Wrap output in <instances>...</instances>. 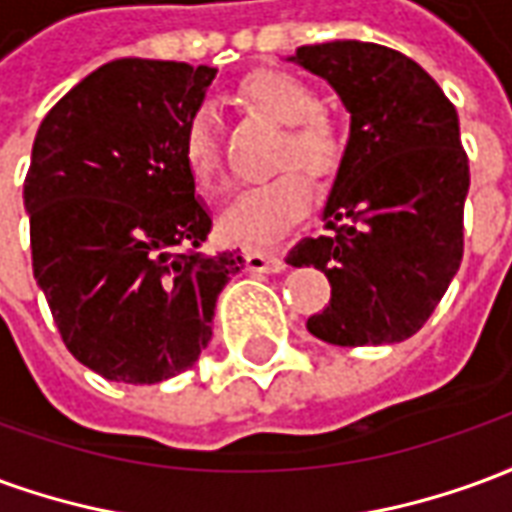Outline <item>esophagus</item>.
Segmentation results:
<instances>
[{
  "label": "esophagus",
  "instance_id": "34e87169",
  "mask_svg": "<svg viewBox=\"0 0 512 512\" xmlns=\"http://www.w3.org/2000/svg\"><path fill=\"white\" fill-rule=\"evenodd\" d=\"M244 257L246 268H249L252 274H279V271H285V260L277 255H266V252L249 249Z\"/></svg>",
  "mask_w": 512,
  "mask_h": 512
}]
</instances>
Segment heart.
I'll return each instance as SVG.
<instances>
[{
	"label": "heart",
	"instance_id": "heart-1",
	"mask_svg": "<svg viewBox=\"0 0 512 512\" xmlns=\"http://www.w3.org/2000/svg\"><path fill=\"white\" fill-rule=\"evenodd\" d=\"M241 98L257 112L288 126L277 153L274 178L238 191L219 219V230L238 246H268L307 213L312 186H326L340 172L345 147L337 128L318 115L321 101L312 87L285 71H255L241 82ZM183 164L200 189L211 191L222 178V153L211 109H197L183 131ZM304 168L303 173L298 169Z\"/></svg>",
	"mask_w": 512,
	"mask_h": 512
}]
</instances>
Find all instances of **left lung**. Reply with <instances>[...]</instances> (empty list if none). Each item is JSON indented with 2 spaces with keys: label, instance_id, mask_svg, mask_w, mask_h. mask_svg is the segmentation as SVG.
<instances>
[{
  "label": "left lung",
  "instance_id": "obj_1",
  "mask_svg": "<svg viewBox=\"0 0 512 512\" xmlns=\"http://www.w3.org/2000/svg\"><path fill=\"white\" fill-rule=\"evenodd\" d=\"M290 60L332 84L351 112L323 208L329 233L288 252L290 266H315L332 285L307 329L345 348L403 343L461 268L469 158L458 112L417 62L378 43L301 46Z\"/></svg>",
  "mask_w": 512,
  "mask_h": 512
}]
</instances>
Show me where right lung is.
Wrapping results in <instances>:
<instances>
[{"label": "right lung", "mask_w": 512, "mask_h": 512, "mask_svg": "<svg viewBox=\"0 0 512 512\" xmlns=\"http://www.w3.org/2000/svg\"><path fill=\"white\" fill-rule=\"evenodd\" d=\"M216 68L115 60L51 106L24 180L32 271L62 343L123 384L189 370L244 260L197 252L211 213L194 197L183 131Z\"/></svg>", "instance_id": "obj_1"}]
</instances>
